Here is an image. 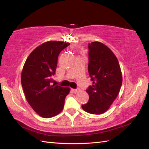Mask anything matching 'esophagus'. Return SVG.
Here are the masks:
<instances>
[{
    "mask_svg": "<svg viewBox=\"0 0 149 149\" xmlns=\"http://www.w3.org/2000/svg\"><path fill=\"white\" fill-rule=\"evenodd\" d=\"M72 90L73 91V92H74V93H77L79 91L78 89H72Z\"/></svg>",
    "mask_w": 149,
    "mask_h": 149,
    "instance_id": "34e87169",
    "label": "esophagus"
}]
</instances>
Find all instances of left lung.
Returning a JSON list of instances; mask_svg holds the SVG:
<instances>
[{
  "label": "left lung",
  "mask_w": 149,
  "mask_h": 149,
  "mask_svg": "<svg viewBox=\"0 0 149 149\" xmlns=\"http://www.w3.org/2000/svg\"><path fill=\"white\" fill-rule=\"evenodd\" d=\"M88 72L93 81L86 92L88 102L82 105L84 111L100 115L105 113L118 96L122 84L121 69L116 56L99 42L88 44Z\"/></svg>",
  "instance_id": "left-lung-1"
}]
</instances>
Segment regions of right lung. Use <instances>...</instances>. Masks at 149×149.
I'll return each mask as SVG.
<instances>
[{
    "mask_svg": "<svg viewBox=\"0 0 149 149\" xmlns=\"http://www.w3.org/2000/svg\"><path fill=\"white\" fill-rule=\"evenodd\" d=\"M69 43L49 41L37 47L27 57L21 74L26 100L43 118H51L62 111L70 88L52 84L59 53Z\"/></svg>",
    "mask_w": 149,
    "mask_h": 149,
    "instance_id": "add662e5",
    "label": "right lung"
}]
</instances>
